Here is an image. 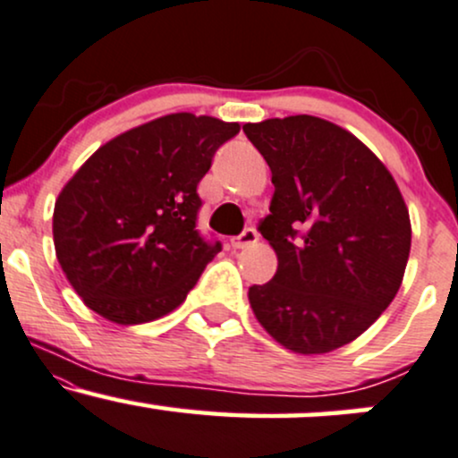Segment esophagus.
Instances as JSON below:
<instances>
[{
    "mask_svg": "<svg viewBox=\"0 0 458 458\" xmlns=\"http://www.w3.org/2000/svg\"><path fill=\"white\" fill-rule=\"evenodd\" d=\"M230 243H233L234 250H243V247H250L253 243H258V230L256 228H245L243 233H241L239 236H234Z\"/></svg>",
    "mask_w": 458,
    "mask_h": 458,
    "instance_id": "esophagus-1",
    "label": "esophagus"
}]
</instances>
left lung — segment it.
Masks as SVG:
<instances>
[{"label":"left lung","mask_w":458,"mask_h":458,"mask_svg":"<svg viewBox=\"0 0 458 458\" xmlns=\"http://www.w3.org/2000/svg\"><path fill=\"white\" fill-rule=\"evenodd\" d=\"M273 173L260 233L277 273L251 285L258 322L299 354L354 341L393 302L410 258V213L393 174L348 130L296 114L245 123Z\"/></svg>","instance_id":"left-lung-1"}]
</instances>
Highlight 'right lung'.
<instances>
[{
	"instance_id": "add662e5",
	"label": "right lung",
	"mask_w": 458,
	"mask_h": 458,
	"mask_svg": "<svg viewBox=\"0 0 458 458\" xmlns=\"http://www.w3.org/2000/svg\"><path fill=\"white\" fill-rule=\"evenodd\" d=\"M239 123L174 113L98 148L55 202L65 277L102 318L142 324L185 301L222 251L198 230L196 187Z\"/></svg>"
}]
</instances>
